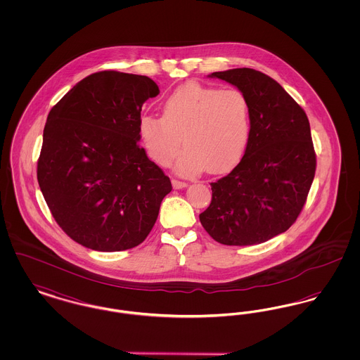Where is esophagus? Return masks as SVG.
<instances>
[{"label": "esophagus", "instance_id": "obj_1", "mask_svg": "<svg viewBox=\"0 0 360 360\" xmlns=\"http://www.w3.org/2000/svg\"><path fill=\"white\" fill-rule=\"evenodd\" d=\"M172 188H184L188 186V184L186 182H184V181H179V179H172Z\"/></svg>", "mask_w": 360, "mask_h": 360}]
</instances>
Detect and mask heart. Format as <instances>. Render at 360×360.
<instances>
[{"label": "heart", "instance_id": "b5f03b06", "mask_svg": "<svg viewBox=\"0 0 360 360\" xmlns=\"http://www.w3.org/2000/svg\"><path fill=\"white\" fill-rule=\"evenodd\" d=\"M250 103L238 89L190 82L179 86L163 103V116L144 115L139 134L148 156L167 166L181 144L179 174L231 170L244 154L250 139Z\"/></svg>", "mask_w": 360, "mask_h": 360}]
</instances>
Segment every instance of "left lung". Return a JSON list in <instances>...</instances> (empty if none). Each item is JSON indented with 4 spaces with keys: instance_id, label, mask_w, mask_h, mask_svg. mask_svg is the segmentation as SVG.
Masks as SVG:
<instances>
[{
    "instance_id": "left-lung-1",
    "label": "left lung",
    "mask_w": 360,
    "mask_h": 360,
    "mask_svg": "<svg viewBox=\"0 0 360 360\" xmlns=\"http://www.w3.org/2000/svg\"><path fill=\"white\" fill-rule=\"evenodd\" d=\"M243 91L250 103V139L239 165L212 182V201L200 221L225 245L273 239L295 223L316 172L308 116L289 93L254 69L209 75Z\"/></svg>"
}]
</instances>
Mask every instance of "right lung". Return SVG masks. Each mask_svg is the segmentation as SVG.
<instances>
[{"instance_id": "add662e5", "label": "right lung", "mask_w": 360, "mask_h": 360, "mask_svg": "<svg viewBox=\"0 0 360 360\" xmlns=\"http://www.w3.org/2000/svg\"><path fill=\"white\" fill-rule=\"evenodd\" d=\"M158 94L146 75L100 71L49 113L37 182L55 221L86 248L136 247L172 191L170 178L139 146L141 106Z\"/></svg>"}]
</instances>
